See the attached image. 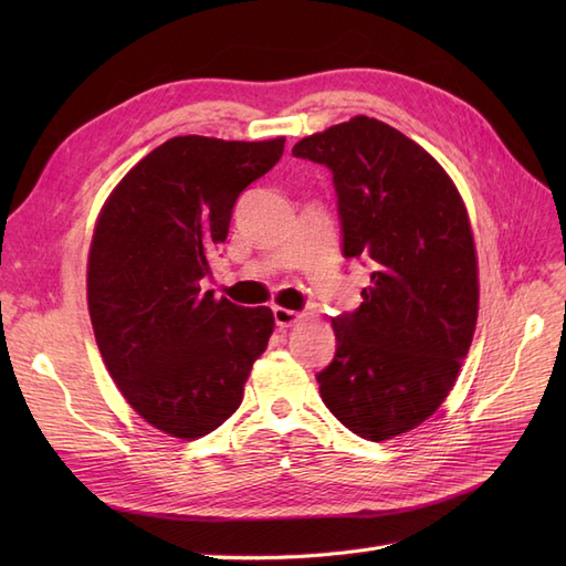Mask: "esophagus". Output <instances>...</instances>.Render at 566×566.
<instances>
[{"label": "esophagus", "mask_w": 566, "mask_h": 566, "mask_svg": "<svg viewBox=\"0 0 566 566\" xmlns=\"http://www.w3.org/2000/svg\"><path fill=\"white\" fill-rule=\"evenodd\" d=\"M302 316L297 312H290L283 310V306H273V321H276L279 328H290V325H295Z\"/></svg>", "instance_id": "34e87169"}]
</instances>
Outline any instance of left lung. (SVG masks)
Segmentation results:
<instances>
[{"label":"left lung","instance_id":"1","mask_svg":"<svg viewBox=\"0 0 566 566\" xmlns=\"http://www.w3.org/2000/svg\"><path fill=\"white\" fill-rule=\"evenodd\" d=\"M333 172L342 254L370 269L361 306L333 318L337 349L316 373L331 413L368 441L430 418L476 325V254L465 205L441 165L380 119L358 115L297 142Z\"/></svg>","mask_w":566,"mask_h":566}]
</instances>
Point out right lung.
Listing matches in <instances>:
<instances>
[{
  "instance_id": "add662e5",
  "label": "right lung",
  "mask_w": 566,
  "mask_h": 566,
  "mask_svg": "<svg viewBox=\"0 0 566 566\" xmlns=\"http://www.w3.org/2000/svg\"><path fill=\"white\" fill-rule=\"evenodd\" d=\"M285 139L175 136L136 163L98 214L87 300L96 345L129 406L198 439L231 418L273 333L269 306L202 293L233 205L283 156Z\"/></svg>"
}]
</instances>
